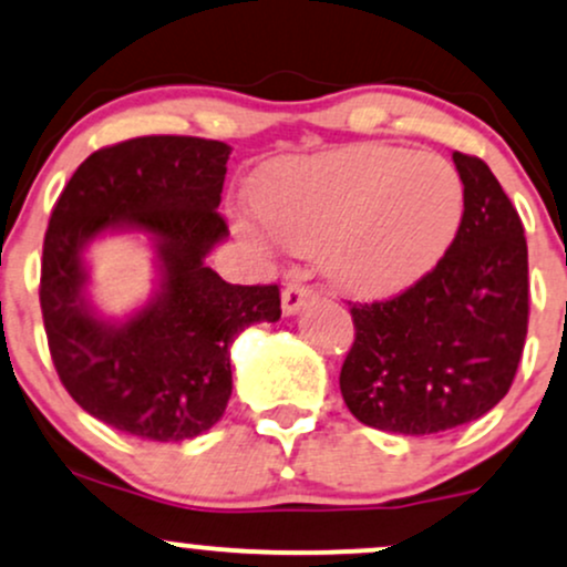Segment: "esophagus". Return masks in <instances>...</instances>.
I'll use <instances>...</instances> for the list:
<instances>
[{
  "mask_svg": "<svg viewBox=\"0 0 567 567\" xmlns=\"http://www.w3.org/2000/svg\"><path fill=\"white\" fill-rule=\"evenodd\" d=\"M315 298V288H309V285L303 282V279H290L288 285H285L282 290V311L285 315H298V311L303 309L306 303Z\"/></svg>",
  "mask_w": 567,
  "mask_h": 567,
  "instance_id": "esophagus-1",
  "label": "esophagus"
}]
</instances>
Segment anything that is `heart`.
Listing matches in <instances>:
<instances>
[{
  "label": "heart",
  "instance_id": "b5f03b06",
  "mask_svg": "<svg viewBox=\"0 0 567 567\" xmlns=\"http://www.w3.org/2000/svg\"><path fill=\"white\" fill-rule=\"evenodd\" d=\"M250 197L258 218H237L247 239L322 247L324 275L360 298L394 296L429 275L464 216L451 162L383 143L277 162Z\"/></svg>",
  "mask_w": 567,
  "mask_h": 567
}]
</instances>
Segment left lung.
<instances>
[{
  "mask_svg": "<svg viewBox=\"0 0 567 567\" xmlns=\"http://www.w3.org/2000/svg\"><path fill=\"white\" fill-rule=\"evenodd\" d=\"M464 184L455 239L429 275L389 301L351 303L341 394L357 421L437 434L477 421L509 392L528 336V245L480 157L453 152Z\"/></svg>",
  "mask_w": 567,
  "mask_h": 567,
  "instance_id": "8db88e82",
  "label": "left lung"
}]
</instances>
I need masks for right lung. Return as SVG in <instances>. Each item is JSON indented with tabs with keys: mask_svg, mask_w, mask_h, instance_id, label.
<instances>
[{
	"mask_svg": "<svg viewBox=\"0 0 567 567\" xmlns=\"http://www.w3.org/2000/svg\"><path fill=\"white\" fill-rule=\"evenodd\" d=\"M231 146L192 135H143L97 148L58 197L42 247L50 357L74 402L141 440L207 432L231 396V343L247 324L277 322V285H229L205 264L229 237L218 213ZM103 230H143L161 288L125 323L86 301L83 247Z\"/></svg>",
	"mask_w": 567,
	"mask_h": 567,
	"instance_id": "1",
	"label": "right lung"
}]
</instances>
